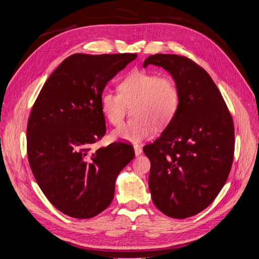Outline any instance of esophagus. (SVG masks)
<instances>
[{
  "mask_svg": "<svg viewBox=\"0 0 259 259\" xmlns=\"http://www.w3.org/2000/svg\"><path fill=\"white\" fill-rule=\"evenodd\" d=\"M134 149H135V155L136 156H140L141 153H142V149H141L139 146H135Z\"/></svg>",
  "mask_w": 259,
  "mask_h": 259,
  "instance_id": "34e87169",
  "label": "esophagus"
}]
</instances>
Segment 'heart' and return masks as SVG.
<instances>
[{
  "mask_svg": "<svg viewBox=\"0 0 259 259\" xmlns=\"http://www.w3.org/2000/svg\"><path fill=\"white\" fill-rule=\"evenodd\" d=\"M118 92H101L99 104L110 123L117 125L122 121L126 108L133 107L134 120L121 123L111 137L115 140L138 144L150 138L157 126H166L175 118L180 103V91L170 76L155 72L135 70L119 82Z\"/></svg>",
  "mask_w": 259,
  "mask_h": 259,
  "instance_id": "1",
  "label": "heart"
}]
</instances>
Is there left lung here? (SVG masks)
I'll return each mask as SVG.
<instances>
[{"label":"left lung","instance_id":"obj_1","mask_svg":"<svg viewBox=\"0 0 259 259\" xmlns=\"http://www.w3.org/2000/svg\"><path fill=\"white\" fill-rule=\"evenodd\" d=\"M149 64L167 70L180 91L175 118L144 147L151 198L167 216L188 218L210 205L226 184L234 160L233 118L210 75L192 60L155 54L144 68Z\"/></svg>","mask_w":259,"mask_h":259}]
</instances>
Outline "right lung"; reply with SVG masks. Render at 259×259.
<instances>
[{
  "label": "right lung",
  "mask_w": 259,
  "mask_h": 259,
  "mask_svg": "<svg viewBox=\"0 0 259 259\" xmlns=\"http://www.w3.org/2000/svg\"><path fill=\"white\" fill-rule=\"evenodd\" d=\"M135 53H75L49 76L27 121L26 149L33 176L48 200L70 217L103 211L114 196L119 172L134 148L113 142L92 150L106 135L99 99L108 82Z\"/></svg>",
  "instance_id": "obj_1"
}]
</instances>
